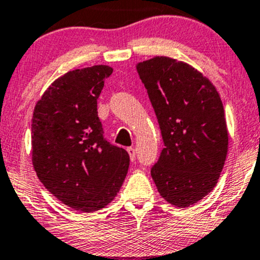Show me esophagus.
Here are the masks:
<instances>
[{"label":"esophagus","instance_id":"esophagus-1","mask_svg":"<svg viewBox=\"0 0 260 260\" xmlns=\"http://www.w3.org/2000/svg\"><path fill=\"white\" fill-rule=\"evenodd\" d=\"M126 151H127V153H129V156H130V159H131V162H134V161H135V158H136V152H135V148H134V147H127V148H126Z\"/></svg>","mask_w":260,"mask_h":260}]
</instances>
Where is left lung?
<instances>
[{"instance_id":"obj_1","label":"left lung","mask_w":260,"mask_h":260,"mask_svg":"<svg viewBox=\"0 0 260 260\" xmlns=\"http://www.w3.org/2000/svg\"><path fill=\"white\" fill-rule=\"evenodd\" d=\"M165 148L151 169L157 190L188 208L217 184L229 150V130L216 87L184 61L154 56L136 63Z\"/></svg>"}]
</instances>
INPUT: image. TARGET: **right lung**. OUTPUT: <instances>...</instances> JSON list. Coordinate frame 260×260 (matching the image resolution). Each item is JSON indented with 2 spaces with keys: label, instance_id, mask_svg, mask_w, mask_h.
<instances>
[{
  "label": "right lung",
  "instance_id": "add662e5",
  "mask_svg": "<svg viewBox=\"0 0 260 260\" xmlns=\"http://www.w3.org/2000/svg\"><path fill=\"white\" fill-rule=\"evenodd\" d=\"M112 72L108 65L69 71L34 107V171L57 200L81 212L112 203L129 169V154L104 140L98 118L97 99Z\"/></svg>",
  "mask_w": 260,
  "mask_h": 260
}]
</instances>
